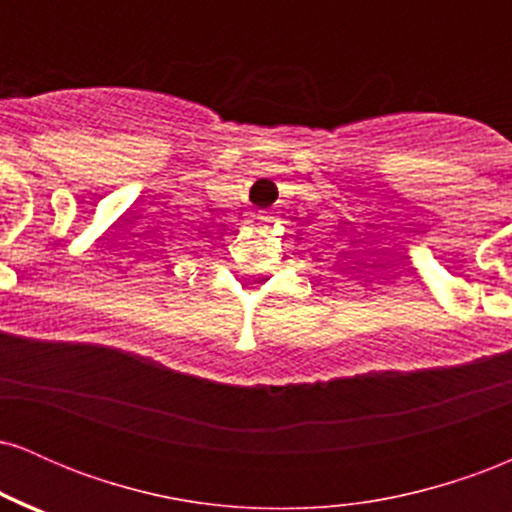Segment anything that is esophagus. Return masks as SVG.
Listing matches in <instances>:
<instances>
[{
	"label": "esophagus",
	"instance_id": "obj_1",
	"mask_svg": "<svg viewBox=\"0 0 512 512\" xmlns=\"http://www.w3.org/2000/svg\"><path fill=\"white\" fill-rule=\"evenodd\" d=\"M257 221H260V223H274L276 221V211L274 209L257 211Z\"/></svg>",
	"mask_w": 512,
	"mask_h": 512
}]
</instances>
